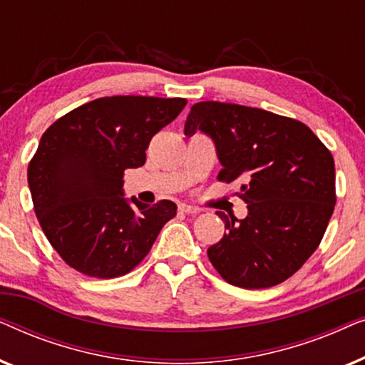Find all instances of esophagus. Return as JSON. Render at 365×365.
<instances>
[{
  "label": "esophagus",
  "mask_w": 365,
  "mask_h": 365,
  "mask_svg": "<svg viewBox=\"0 0 365 365\" xmlns=\"http://www.w3.org/2000/svg\"><path fill=\"white\" fill-rule=\"evenodd\" d=\"M179 211L181 212H184V214H197L199 211H201V209L199 207H194V206H191V204H179Z\"/></svg>",
  "instance_id": "esophagus-1"
}]
</instances>
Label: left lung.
I'll return each mask as SVG.
<instances>
[{
	"mask_svg": "<svg viewBox=\"0 0 365 365\" xmlns=\"http://www.w3.org/2000/svg\"><path fill=\"white\" fill-rule=\"evenodd\" d=\"M207 134L216 146L217 179L239 182L247 216L217 211L227 232L207 257L229 284L277 286L302 267L326 232L336 206L334 158L296 119L241 104L202 101L187 114L184 134Z\"/></svg>",
	"mask_w": 365,
	"mask_h": 365,
	"instance_id": "1",
	"label": "left lung"
}]
</instances>
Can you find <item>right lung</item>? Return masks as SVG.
Returning <instances> with one entry per match:
<instances>
[{
    "mask_svg": "<svg viewBox=\"0 0 365 365\" xmlns=\"http://www.w3.org/2000/svg\"><path fill=\"white\" fill-rule=\"evenodd\" d=\"M184 98L111 96L53 123L28 166L34 212L68 266L91 277L133 271L176 216L173 201L126 199V169L146 163L153 136L174 121Z\"/></svg>",
    "mask_w": 365,
    "mask_h": 365,
    "instance_id": "1",
    "label": "right lung"
}]
</instances>
